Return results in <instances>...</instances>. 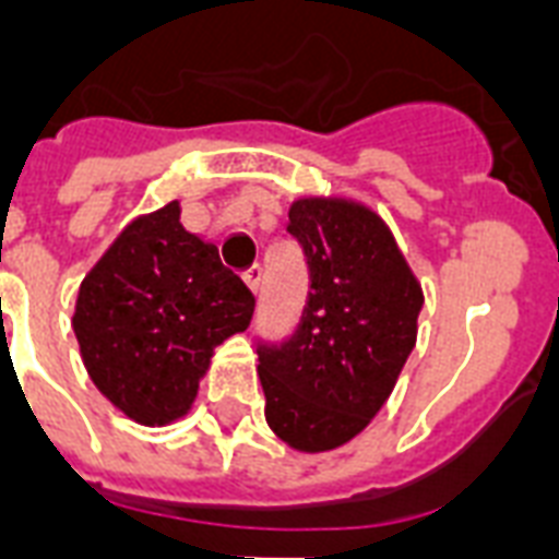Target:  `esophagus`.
<instances>
[{"label":"esophagus","instance_id":"34e87169","mask_svg":"<svg viewBox=\"0 0 559 559\" xmlns=\"http://www.w3.org/2000/svg\"><path fill=\"white\" fill-rule=\"evenodd\" d=\"M243 281H246V287L252 289L254 296H258V289H261V281H263V266L261 263H252L249 270L243 272Z\"/></svg>","mask_w":559,"mask_h":559}]
</instances>
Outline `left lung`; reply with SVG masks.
I'll return each mask as SVG.
<instances>
[{"label": "left lung", "mask_w": 559, "mask_h": 559, "mask_svg": "<svg viewBox=\"0 0 559 559\" xmlns=\"http://www.w3.org/2000/svg\"><path fill=\"white\" fill-rule=\"evenodd\" d=\"M287 231L310 284L296 331L258 345L266 424L293 450H336L389 400L415 348L424 293L366 205L298 200Z\"/></svg>", "instance_id": "1"}]
</instances>
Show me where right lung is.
<instances>
[{
    "mask_svg": "<svg viewBox=\"0 0 559 559\" xmlns=\"http://www.w3.org/2000/svg\"><path fill=\"white\" fill-rule=\"evenodd\" d=\"M252 313V289L168 202L133 219L92 266L72 328L92 382L127 417L162 426L191 408L214 348Z\"/></svg>",
    "mask_w": 559,
    "mask_h": 559,
    "instance_id": "right-lung-1",
    "label": "right lung"
}]
</instances>
